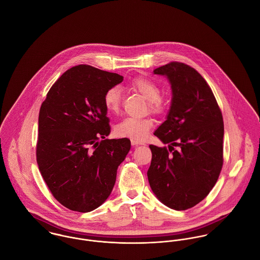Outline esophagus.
I'll return each mask as SVG.
<instances>
[{"label": "esophagus", "mask_w": 260, "mask_h": 260, "mask_svg": "<svg viewBox=\"0 0 260 260\" xmlns=\"http://www.w3.org/2000/svg\"><path fill=\"white\" fill-rule=\"evenodd\" d=\"M131 143H132V145L133 146H138V145H145L143 142H141V141H137V140H131Z\"/></svg>", "instance_id": "1"}]
</instances>
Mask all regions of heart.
I'll return each instance as SVG.
<instances>
[{"label": "heart", "instance_id": "1", "mask_svg": "<svg viewBox=\"0 0 260 260\" xmlns=\"http://www.w3.org/2000/svg\"><path fill=\"white\" fill-rule=\"evenodd\" d=\"M132 87L145 97L148 101L151 111L160 113L163 110V100L160 98V88L154 81L145 77H139L133 80ZM104 105L107 111L110 113L119 111L121 106V90L119 87H111L105 92ZM153 125L154 121L149 117H126L116 125L115 133L119 137L141 141L148 135Z\"/></svg>", "mask_w": 260, "mask_h": 260}]
</instances>
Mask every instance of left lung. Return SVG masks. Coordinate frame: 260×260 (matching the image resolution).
Masks as SVG:
<instances>
[{
	"mask_svg": "<svg viewBox=\"0 0 260 260\" xmlns=\"http://www.w3.org/2000/svg\"><path fill=\"white\" fill-rule=\"evenodd\" d=\"M153 73L169 80L172 99L166 120L154 132L168 149L149 145V184L164 205L186 210L202 201L219 177L222 114L210 87L192 67L171 62Z\"/></svg>",
	"mask_w": 260,
	"mask_h": 260,
	"instance_id": "obj_1",
	"label": "left lung"
}]
</instances>
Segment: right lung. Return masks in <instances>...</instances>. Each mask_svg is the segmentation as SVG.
Returning a JSON list of instances; mask_svg holds the SVG:
<instances>
[{
    "instance_id": "right-lung-1",
    "label": "right lung",
    "mask_w": 260,
    "mask_h": 260,
    "mask_svg": "<svg viewBox=\"0 0 260 260\" xmlns=\"http://www.w3.org/2000/svg\"><path fill=\"white\" fill-rule=\"evenodd\" d=\"M122 81L116 73L78 65L54 83L42 103L39 170L53 196L70 210L90 212L106 201L131 148L128 138L106 139L111 128L104 94Z\"/></svg>"
}]
</instances>
